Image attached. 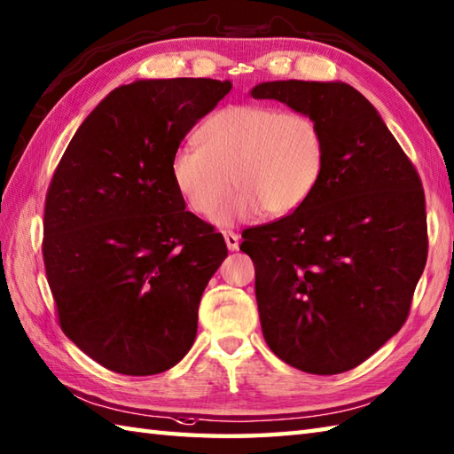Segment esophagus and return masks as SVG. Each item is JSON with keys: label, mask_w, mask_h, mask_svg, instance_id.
<instances>
[{"label": "esophagus", "mask_w": 454, "mask_h": 454, "mask_svg": "<svg viewBox=\"0 0 454 454\" xmlns=\"http://www.w3.org/2000/svg\"><path fill=\"white\" fill-rule=\"evenodd\" d=\"M224 239H226V246L230 252H236V249L239 247V236L234 234V232H224Z\"/></svg>", "instance_id": "obj_1"}]
</instances>
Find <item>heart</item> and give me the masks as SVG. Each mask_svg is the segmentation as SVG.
<instances>
[{"label":"heart","instance_id":"obj_1","mask_svg":"<svg viewBox=\"0 0 454 454\" xmlns=\"http://www.w3.org/2000/svg\"><path fill=\"white\" fill-rule=\"evenodd\" d=\"M199 148H179L171 158V179L197 215L208 216L232 191L215 222L234 224L265 212L293 215L310 199L325 168V137L310 114L283 113L265 105H232L202 124Z\"/></svg>","mask_w":454,"mask_h":454}]
</instances>
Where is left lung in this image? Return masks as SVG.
Masks as SVG:
<instances>
[{
  "mask_svg": "<svg viewBox=\"0 0 454 454\" xmlns=\"http://www.w3.org/2000/svg\"><path fill=\"white\" fill-rule=\"evenodd\" d=\"M249 93L310 114L325 137V168L310 199L242 234L263 337L294 369L351 371L400 332L426 267L419 176L349 83L263 82Z\"/></svg>",
  "mask_w": 454,
  "mask_h": 454,
  "instance_id": "1",
  "label": "left lung"
}]
</instances>
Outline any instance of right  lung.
Segmentation results:
<instances>
[{"label": "right lung", "mask_w": 454, "mask_h": 454, "mask_svg": "<svg viewBox=\"0 0 454 454\" xmlns=\"http://www.w3.org/2000/svg\"><path fill=\"white\" fill-rule=\"evenodd\" d=\"M230 80H137L82 122L51 181L43 257L62 332L105 369L158 374L197 337L222 234L185 210L171 158Z\"/></svg>", "instance_id": "right-lung-1"}]
</instances>
